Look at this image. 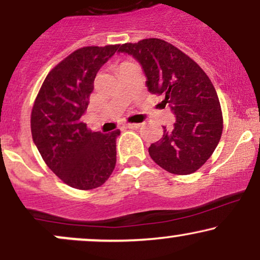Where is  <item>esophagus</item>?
Wrapping results in <instances>:
<instances>
[{"label":"esophagus","instance_id":"esophagus-1","mask_svg":"<svg viewBox=\"0 0 260 260\" xmlns=\"http://www.w3.org/2000/svg\"><path fill=\"white\" fill-rule=\"evenodd\" d=\"M140 127V123H127L126 128H129V129H137V128Z\"/></svg>","mask_w":260,"mask_h":260}]
</instances>
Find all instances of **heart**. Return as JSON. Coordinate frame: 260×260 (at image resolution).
Here are the masks:
<instances>
[{
    "label": "heart",
    "mask_w": 260,
    "mask_h": 260,
    "mask_svg": "<svg viewBox=\"0 0 260 260\" xmlns=\"http://www.w3.org/2000/svg\"><path fill=\"white\" fill-rule=\"evenodd\" d=\"M123 63H129V62H123Z\"/></svg>",
    "instance_id": "1"
}]
</instances>
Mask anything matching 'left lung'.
Here are the masks:
<instances>
[{"label":"left lung","mask_w":260,"mask_h":260,"mask_svg":"<svg viewBox=\"0 0 260 260\" xmlns=\"http://www.w3.org/2000/svg\"><path fill=\"white\" fill-rule=\"evenodd\" d=\"M132 55L147 76L148 90L164 95L176 122L164 128L160 140L149 147V155L160 168L174 175H189L201 169L219 144L222 111L207 73L180 49L156 38L118 46Z\"/></svg>","instance_id":"left-lung-1"}]
</instances>
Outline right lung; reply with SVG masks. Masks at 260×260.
Masks as SVG:
<instances>
[{"instance_id": "right-lung-1", "label": "right lung", "mask_w": 260, "mask_h": 260, "mask_svg": "<svg viewBox=\"0 0 260 260\" xmlns=\"http://www.w3.org/2000/svg\"><path fill=\"white\" fill-rule=\"evenodd\" d=\"M118 46H85L73 51L50 71L32 105L30 128L39 153L59 180L77 189L100 187L115 170L120 129L91 132L80 117L98 71Z\"/></svg>"}]
</instances>
